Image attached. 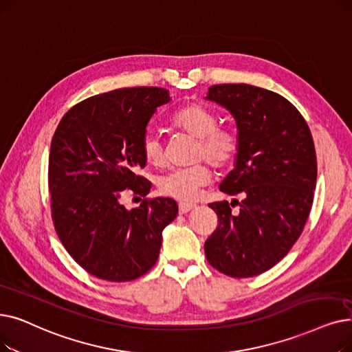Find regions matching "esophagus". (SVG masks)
Instances as JSON below:
<instances>
[{
    "instance_id": "1",
    "label": "esophagus",
    "mask_w": 352,
    "mask_h": 352,
    "mask_svg": "<svg viewBox=\"0 0 352 352\" xmlns=\"http://www.w3.org/2000/svg\"><path fill=\"white\" fill-rule=\"evenodd\" d=\"M194 207H195V204H192V203H179V204H178L179 214H186V212L191 211Z\"/></svg>"
}]
</instances>
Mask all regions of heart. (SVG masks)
<instances>
[{
    "label": "heart",
    "instance_id": "b5f03b06",
    "mask_svg": "<svg viewBox=\"0 0 352 352\" xmlns=\"http://www.w3.org/2000/svg\"><path fill=\"white\" fill-rule=\"evenodd\" d=\"M178 131L197 138L194 160H206L212 166L226 168L239 152V135L234 129L219 125L217 113L200 103H191L179 109L171 119ZM145 161L154 166L165 164L164 142L160 133L148 131L141 141ZM211 179V170L207 162H197L186 168H177L158 179L160 191L181 201H192L200 188Z\"/></svg>",
    "mask_w": 352,
    "mask_h": 352
}]
</instances>
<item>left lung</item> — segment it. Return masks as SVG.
I'll return each instance as SVG.
<instances>
[{
	"label": "left lung",
	"instance_id": "8db88e82",
	"mask_svg": "<svg viewBox=\"0 0 352 352\" xmlns=\"http://www.w3.org/2000/svg\"><path fill=\"white\" fill-rule=\"evenodd\" d=\"M206 99L236 119V166L220 191L241 195V201L208 204L219 224L204 244L206 257L227 276H257L289 253L309 217L316 186L312 135L295 106L272 90L214 85ZM234 202L241 207L236 214Z\"/></svg>",
	"mask_w": 352,
	"mask_h": 352
}]
</instances>
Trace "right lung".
<instances>
[{
    "instance_id": "add662e5",
    "label": "right lung",
    "mask_w": 352,
    "mask_h": 352,
    "mask_svg": "<svg viewBox=\"0 0 352 352\" xmlns=\"http://www.w3.org/2000/svg\"><path fill=\"white\" fill-rule=\"evenodd\" d=\"M162 87H125L74 104L60 120L49 155L54 230L73 261L109 282L141 278L158 261L162 230L178 214L173 198H146L141 141ZM144 196L126 210L123 191ZM141 200V198H140Z\"/></svg>"
}]
</instances>
